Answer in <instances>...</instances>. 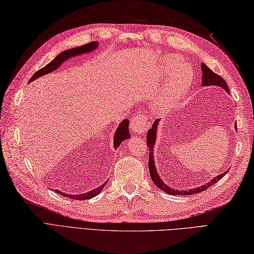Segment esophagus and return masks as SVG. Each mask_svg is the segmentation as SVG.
Instances as JSON below:
<instances>
[{
  "label": "esophagus",
  "instance_id": "esophagus-1",
  "mask_svg": "<svg viewBox=\"0 0 254 254\" xmlns=\"http://www.w3.org/2000/svg\"><path fill=\"white\" fill-rule=\"evenodd\" d=\"M147 121H146V117L144 115H136L132 118L131 121V131H133L136 134H144L146 132L147 128Z\"/></svg>",
  "mask_w": 254,
  "mask_h": 254
}]
</instances>
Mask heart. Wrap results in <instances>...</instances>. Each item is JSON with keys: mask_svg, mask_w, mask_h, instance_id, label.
Here are the masks:
<instances>
[{"mask_svg": "<svg viewBox=\"0 0 254 254\" xmlns=\"http://www.w3.org/2000/svg\"><path fill=\"white\" fill-rule=\"evenodd\" d=\"M166 75L163 86L151 103L152 112L158 115L166 114L176 107L192 83L191 68L177 56L161 58L157 66L150 71L151 80L154 82H159Z\"/></svg>", "mask_w": 254, "mask_h": 254, "instance_id": "obj_1", "label": "heart"}]
</instances>
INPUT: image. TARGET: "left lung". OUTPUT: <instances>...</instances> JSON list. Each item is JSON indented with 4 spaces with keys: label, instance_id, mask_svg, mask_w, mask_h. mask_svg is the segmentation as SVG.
Instances as JSON below:
<instances>
[{
    "label": "left lung",
    "instance_id": "1",
    "mask_svg": "<svg viewBox=\"0 0 254 254\" xmlns=\"http://www.w3.org/2000/svg\"><path fill=\"white\" fill-rule=\"evenodd\" d=\"M201 86L203 87H210V86H217L224 89L227 93L230 94V90L227 84L225 82V80L223 78H221L219 75H217L216 73L207 67L204 63H201ZM160 123V119L155 120L152 125V127L148 129L147 133V146L149 148V172H150V176L151 179L153 181V184L157 186L160 190L164 191L167 194L171 195H192V194H197L199 192L205 191L207 188H209L210 186H212L213 184L218 183L220 179H222L226 173L224 172L223 174L218 175L217 177L212 178L210 181H208L207 184L201 185L197 188H193V189H188V190H179V189H174V188L168 187L163 180L161 179V177L159 176L158 171H157V166H155L154 163V157H153V149H154V145H155V140H157V133H158V126ZM236 127V126H235Z\"/></svg>",
    "mask_w": 254,
    "mask_h": 254
}]
</instances>
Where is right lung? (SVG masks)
Returning <instances> with one entry per match:
<instances>
[{"instance_id":"add662e5","label":"right lung","mask_w":254,"mask_h":254,"mask_svg":"<svg viewBox=\"0 0 254 254\" xmlns=\"http://www.w3.org/2000/svg\"><path fill=\"white\" fill-rule=\"evenodd\" d=\"M99 45L100 44L97 42H91L89 44L82 45V46H79V47L70 48V49H67L65 51H62V53L58 55L53 61L48 63L46 66L43 67L40 70H37L36 73L31 77V79H30L29 82L37 79V78H40L41 76H44V75L49 74V73H53L54 70H56L58 67L61 66V64L63 62L67 61L68 59H70V58L81 56L83 54L92 53L93 50H95L97 47H99ZM127 138H131V136H129V133H128V119H125V120L121 121V123L118 126V127H117L115 135H114V148H115V150H117V148L120 146V144L123 140H126ZM106 184H107V181L105 183V185ZM105 185H102L100 187L95 188V189H93V190H91V191L86 192V193H82V194H67V193L62 192V191H59V190H57V193H60L61 195H63V196H66V197L73 198V199H79V200L89 199V198H92V197L96 196V195L104 189Z\"/></svg>"}]
</instances>
